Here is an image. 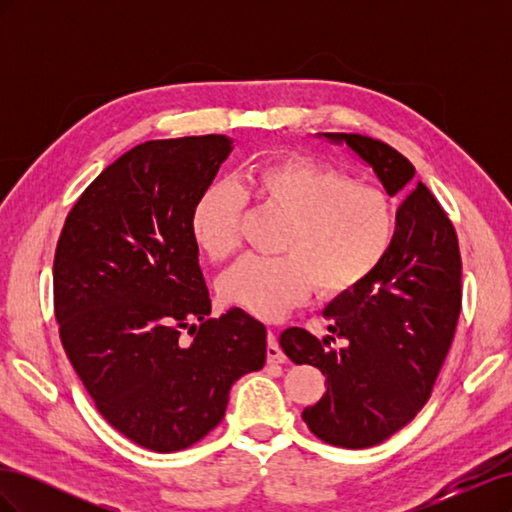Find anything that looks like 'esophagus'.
<instances>
[{
  "label": "esophagus",
  "mask_w": 512,
  "mask_h": 512,
  "mask_svg": "<svg viewBox=\"0 0 512 512\" xmlns=\"http://www.w3.org/2000/svg\"><path fill=\"white\" fill-rule=\"evenodd\" d=\"M267 361L269 363H284L286 361L280 344H277V335L273 329L267 331Z\"/></svg>",
  "instance_id": "1"
}]
</instances>
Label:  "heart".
Returning a JSON list of instances; mask_svg holds the SVG:
<instances>
[{"label": "heart", "mask_w": 512, "mask_h": 512, "mask_svg": "<svg viewBox=\"0 0 512 512\" xmlns=\"http://www.w3.org/2000/svg\"><path fill=\"white\" fill-rule=\"evenodd\" d=\"M247 200L284 215L277 256H245L218 284L220 297L275 318L305 294L335 299L363 286L389 256L395 209L380 188L352 183L337 168L299 156L254 166L239 185L213 183L198 196L190 228L196 245L226 260L241 245Z\"/></svg>", "instance_id": "heart-1"}]
</instances>
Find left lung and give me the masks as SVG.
Wrapping results in <instances>:
<instances>
[{"instance_id":"left-lung-1","label":"left lung","mask_w":512,"mask_h":512,"mask_svg":"<svg viewBox=\"0 0 512 512\" xmlns=\"http://www.w3.org/2000/svg\"><path fill=\"white\" fill-rule=\"evenodd\" d=\"M324 136L359 153L389 196L404 203L382 267L324 312L331 335L318 339L290 327L280 346L292 363L327 376V393L303 410L309 431L333 446L367 448L391 438L427 404L461 314V254L453 222L425 183H414L408 158L371 136ZM335 338L347 346L335 351Z\"/></svg>"}]
</instances>
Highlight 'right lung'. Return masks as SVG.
<instances>
[{
  "instance_id": "right-lung-1",
  "label": "right lung",
  "mask_w": 512,
  "mask_h": 512,
  "mask_svg": "<svg viewBox=\"0 0 512 512\" xmlns=\"http://www.w3.org/2000/svg\"><path fill=\"white\" fill-rule=\"evenodd\" d=\"M220 134L136 145L70 209L53 262L59 337L100 414L134 444L183 451L222 423L230 386L267 359V329L209 318L190 218L230 153Z\"/></svg>"
}]
</instances>
